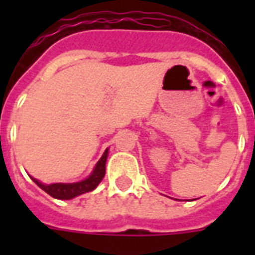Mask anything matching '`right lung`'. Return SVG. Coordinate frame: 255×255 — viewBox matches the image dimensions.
<instances>
[{"label": "right lung", "instance_id": "add662e5", "mask_svg": "<svg viewBox=\"0 0 255 255\" xmlns=\"http://www.w3.org/2000/svg\"><path fill=\"white\" fill-rule=\"evenodd\" d=\"M108 149H106L103 156L100 157V160L96 163L95 168L92 170V173L88 176L86 180L79 182H74V184H62V182H57V184H49L45 185L38 180L33 178V181L37 184L41 189H43L47 194H50L51 197L58 198V200H71V198L81 196L83 193L91 192L99 185V182L103 180L104 174H106V161H107Z\"/></svg>", "mask_w": 255, "mask_h": 255}]
</instances>
